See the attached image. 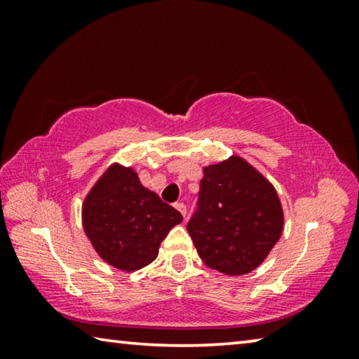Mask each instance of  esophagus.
I'll return each instance as SVG.
<instances>
[{
  "mask_svg": "<svg viewBox=\"0 0 359 359\" xmlns=\"http://www.w3.org/2000/svg\"><path fill=\"white\" fill-rule=\"evenodd\" d=\"M174 208L177 209L182 215L187 217V205H185L184 203H175V204H174Z\"/></svg>",
  "mask_w": 359,
  "mask_h": 359,
  "instance_id": "obj_1",
  "label": "esophagus"
}]
</instances>
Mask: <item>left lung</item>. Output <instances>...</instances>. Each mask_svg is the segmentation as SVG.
I'll list each match as a JSON object with an SVG mask.
<instances>
[{
  "mask_svg": "<svg viewBox=\"0 0 359 359\" xmlns=\"http://www.w3.org/2000/svg\"><path fill=\"white\" fill-rule=\"evenodd\" d=\"M283 212L269 182L239 156L204 168L187 231L212 269L244 276L280 239Z\"/></svg>",
  "mask_w": 359,
  "mask_h": 359,
  "instance_id": "left-lung-1",
  "label": "left lung"
}]
</instances>
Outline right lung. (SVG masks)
Listing matches in <instances>:
<instances>
[{
	"label": "right lung",
	"mask_w": 359,
	"mask_h": 359,
	"mask_svg": "<svg viewBox=\"0 0 359 359\" xmlns=\"http://www.w3.org/2000/svg\"><path fill=\"white\" fill-rule=\"evenodd\" d=\"M82 220L100 257L130 272L156 258L161 241L182 215L144 188L131 168L114 165L88 193Z\"/></svg>",
	"instance_id": "obj_1"
}]
</instances>
